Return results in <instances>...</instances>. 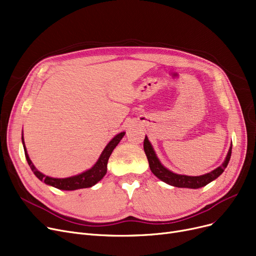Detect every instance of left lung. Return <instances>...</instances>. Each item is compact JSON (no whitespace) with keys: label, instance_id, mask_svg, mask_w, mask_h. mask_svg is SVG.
<instances>
[{"label":"left lung","instance_id":"1","mask_svg":"<svg viewBox=\"0 0 256 256\" xmlns=\"http://www.w3.org/2000/svg\"><path fill=\"white\" fill-rule=\"evenodd\" d=\"M143 148H144V152H146V154L148 157L152 172L156 176L159 178L161 181L168 183L172 186H176V187L192 188V190H196V188H200V187H203V186L207 185L208 183L216 180L218 176H220L222 174H223V172L227 168L230 157H231L232 146L229 148L226 160L224 161L223 164L218 166V168H216L214 170L206 174H203V176H198L178 174H174V172L168 170V168H165L164 166L161 164V162L159 161V159L157 158V156H156L146 136V138H144Z\"/></svg>","mask_w":256,"mask_h":256}]
</instances>
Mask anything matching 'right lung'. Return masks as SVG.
<instances>
[{"mask_svg":"<svg viewBox=\"0 0 256 256\" xmlns=\"http://www.w3.org/2000/svg\"><path fill=\"white\" fill-rule=\"evenodd\" d=\"M126 132H122L120 134L116 135L112 140L108 142V146H106V148L104 150V152H102L100 157H99L98 161L96 162V164L93 166L92 168H90L88 170L77 174L74 176H70V178H64V179H58V178H51L48 176L42 174V172H40L36 168L34 165L32 164L29 156L27 154L26 148H25V143H24V138L22 136V141H23V146H24V150H25V156L27 162L30 166L31 170L33 172L38 179L40 181H44L46 184L51 185L58 190H80V188H88V187H92L93 185H95L96 183H98L100 181L102 178L104 176V174H106V166H108V161L110 154H112L113 150L117 146V144L120 142V140L122 139V137L124 136Z\"/></svg>","mask_w":256,"mask_h":256,"instance_id":"obj_1","label":"right lung"}]
</instances>
